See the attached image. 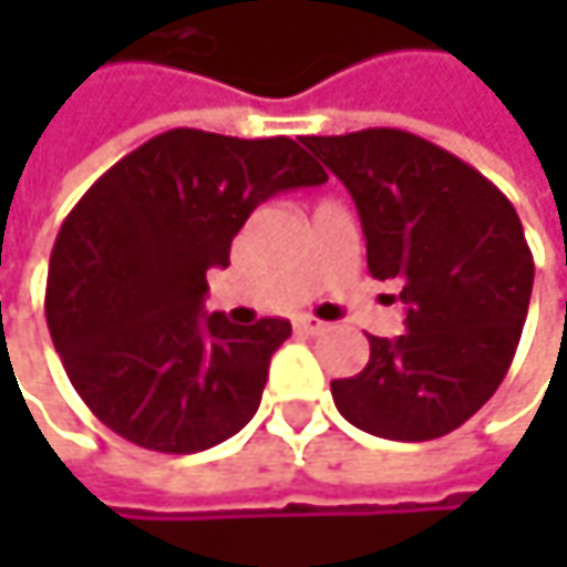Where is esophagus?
I'll use <instances>...</instances> for the list:
<instances>
[{
  "mask_svg": "<svg viewBox=\"0 0 567 567\" xmlns=\"http://www.w3.org/2000/svg\"><path fill=\"white\" fill-rule=\"evenodd\" d=\"M295 328H298L301 334H324V331H328V324H324L321 318H311V315L295 318Z\"/></svg>",
  "mask_w": 567,
  "mask_h": 567,
  "instance_id": "34e87169",
  "label": "esophagus"
}]
</instances>
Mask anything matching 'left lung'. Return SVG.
<instances>
[{"instance_id": "obj_1", "label": "left lung", "mask_w": 567, "mask_h": 567, "mask_svg": "<svg viewBox=\"0 0 567 567\" xmlns=\"http://www.w3.org/2000/svg\"><path fill=\"white\" fill-rule=\"evenodd\" d=\"M361 216L368 269L394 279L406 331L371 341L361 374L331 381L364 433L423 443L463 426L509 371L535 262L506 193L450 151L396 131L301 137Z\"/></svg>"}]
</instances>
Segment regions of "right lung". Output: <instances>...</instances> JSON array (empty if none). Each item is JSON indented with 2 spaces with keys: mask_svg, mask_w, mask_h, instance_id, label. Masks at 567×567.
Masks as SVG:
<instances>
[{
  "mask_svg": "<svg viewBox=\"0 0 567 567\" xmlns=\"http://www.w3.org/2000/svg\"><path fill=\"white\" fill-rule=\"evenodd\" d=\"M328 173L291 137L173 127L74 203L49 262L45 318L71 388L117 436L199 453L259 410L285 318L229 324L203 311L206 272L269 196Z\"/></svg>",
  "mask_w": 567,
  "mask_h": 567,
  "instance_id": "right-lung-1",
  "label": "right lung"
}]
</instances>
